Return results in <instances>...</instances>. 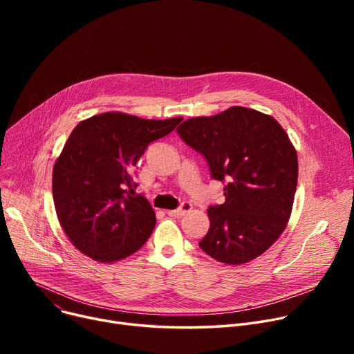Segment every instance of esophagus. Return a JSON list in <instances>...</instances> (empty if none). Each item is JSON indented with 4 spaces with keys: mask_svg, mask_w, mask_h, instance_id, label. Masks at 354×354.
I'll return each instance as SVG.
<instances>
[{
    "mask_svg": "<svg viewBox=\"0 0 354 354\" xmlns=\"http://www.w3.org/2000/svg\"><path fill=\"white\" fill-rule=\"evenodd\" d=\"M191 209H192V205H191V203L185 202V203H182V205H180L178 209L167 211V214H169L171 216H183V215H187Z\"/></svg>",
    "mask_w": 354,
    "mask_h": 354,
    "instance_id": "34e87169",
    "label": "esophagus"
}]
</instances>
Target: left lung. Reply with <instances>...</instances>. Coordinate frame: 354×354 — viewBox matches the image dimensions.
Here are the masks:
<instances>
[{
	"label": "left lung",
	"mask_w": 354,
	"mask_h": 354,
	"mask_svg": "<svg viewBox=\"0 0 354 354\" xmlns=\"http://www.w3.org/2000/svg\"><path fill=\"white\" fill-rule=\"evenodd\" d=\"M176 132L227 180L225 202L208 208L199 247L219 263L241 266L264 254L286 230L299 179L295 149L272 116L232 106L185 120Z\"/></svg>",
	"instance_id": "obj_1"
}]
</instances>
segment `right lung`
<instances>
[{
    "mask_svg": "<svg viewBox=\"0 0 354 354\" xmlns=\"http://www.w3.org/2000/svg\"><path fill=\"white\" fill-rule=\"evenodd\" d=\"M180 120L106 111L74 127L54 163L53 199L63 231L80 252L115 263L143 247L156 216L147 199L135 195L133 167L149 143Z\"/></svg>",
    "mask_w": 354,
    "mask_h": 354,
    "instance_id": "add662e5",
    "label": "right lung"
}]
</instances>
